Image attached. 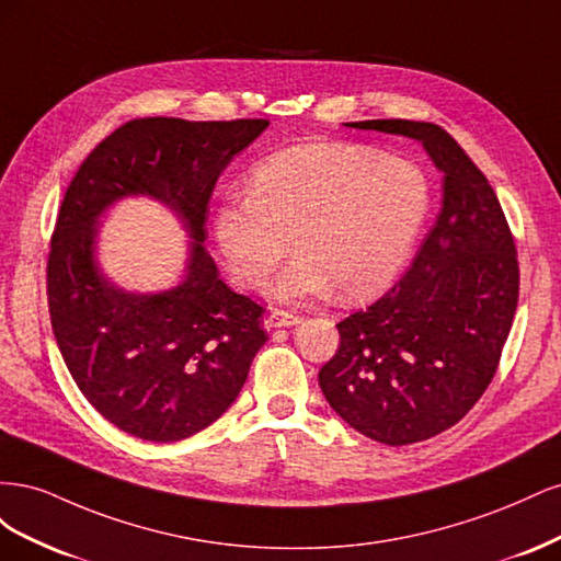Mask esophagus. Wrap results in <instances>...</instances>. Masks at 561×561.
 <instances>
[{
	"instance_id": "esophagus-1",
	"label": "esophagus",
	"mask_w": 561,
	"mask_h": 561,
	"mask_svg": "<svg viewBox=\"0 0 561 561\" xmlns=\"http://www.w3.org/2000/svg\"><path fill=\"white\" fill-rule=\"evenodd\" d=\"M301 316L293 313V311H271L266 316V328H293L299 325Z\"/></svg>"
}]
</instances>
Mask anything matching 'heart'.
<instances>
[{
  "label": "heart",
  "instance_id": "b5f03b06",
  "mask_svg": "<svg viewBox=\"0 0 561 561\" xmlns=\"http://www.w3.org/2000/svg\"><path fill=\"white\" fill-rule=\"evenodd\" d=\"M431 186L410 159L353 142H313L254 165L248 194L219 203L213 231L231 278L260 287L295 239L297 260L271 285L278 301L383 293L410 260Z\"/></svg>",
  "mask_w": 561,
  "mask_h": 561
}]
</instances>
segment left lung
<instances>
[{
    "label": "left lung",
    "mask_w": 561,
    "mask_h": 561,
    "mask_svg": "<svg viewBox=\"0 0 561 561\" xmlns=\"http://www.w3.org/2000/svg\"><path fill=\"white\" fill-rule=\"evenodd\" d=\"M419 140L443 173V208L410 271L365 311L318 371L351 428L402 447L456 426L496 375L519 297V264L501 203L478 165L435 124L353 122Z\"/></svg>",
    "instance_id": "left-lung-1"
}]
</instances>
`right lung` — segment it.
I'll return each instance as SVG.
<instances>
[{
  "instance_id": "1",
  "label": "right lung",
  "mask_w": 561,
  "mask_h": 561,
  "mask_svg": "<svg viewBox=\"0 0 561 561\" xmlns=\"http://www.w3.org/2000/svg\"><path fill=\"white\" fill-rule=\"evenodd\" d=\"M266 118L147 116L116 128L79 165L50 236V325L79 390L118 431L178 443L222 416L266 342L264 309L219 278L206 245L217 178ZM126 195L165 202L191 233L183 283L126 294L94 260L96 219Z\"/></svg>"
}]
</instances>
